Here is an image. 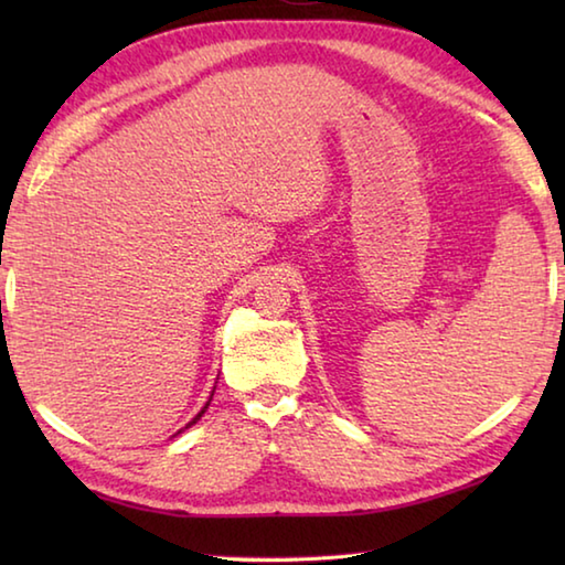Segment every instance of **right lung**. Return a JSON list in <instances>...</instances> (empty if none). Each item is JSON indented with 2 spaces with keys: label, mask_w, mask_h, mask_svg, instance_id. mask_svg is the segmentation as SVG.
<instances>
[{
  "label": "right lung",
  "mask_w": 565,
  "mask_h": 565,
  "mask_svg": "<svg viewBox=\"0 0 565 565\" xmlns=\"http://www.w3.org/2000/svg\"><path fill=\"white\" fill-rule=\"evenodd\" d=\"M214 388H216V386H214ZM212 396H214V391H212ZM212 396H209V401H206V404H204V408H202V411H199V414H196L194 418H191V420H189V424H186L184 428H189V426H194V424H196V420H199V418H202V416L206 414V408H209V404H212ZM184 428H181V431H184ZM181 431H177L174 436H179ZM174 436H171V438H174Z\"/></svg>",
  "instance_id": "add662e5"
}]
</instances>
